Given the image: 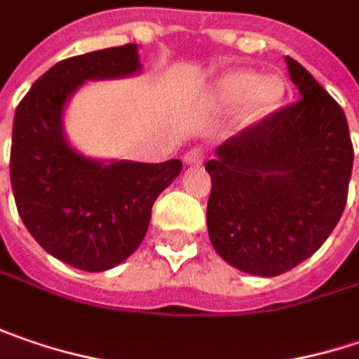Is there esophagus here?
Masks as SVG:
<instances>
[{
    "label": "esophagus",
    "mask_w": 359,
    "mask_h": 359,
    "mask_svg": "<svg viewBox=\"0 0 359 359\" xmlns=\"http://www.w3.org/2000/svg\"><path fill=\"white\" fill-rule=\"evenodd\" d=\"M203 152H201L199 148H193V150H189L187 154H184V162L189 164V166H195V164H201L203 162Z\"/></svg>",
    "instance_id": "1"
}]
</instances>
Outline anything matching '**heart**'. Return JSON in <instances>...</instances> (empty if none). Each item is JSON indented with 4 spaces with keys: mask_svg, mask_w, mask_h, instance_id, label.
I'll list each match as a JSON object with an SVG mask.
<instances>
[{
    "mask_svg": "<svg viewBox=\"0 0 359 359\" xmlns=\"http://www.w3.org/2000/svg\"><path fill=\"white\" fill-rule=\"evenodd\" d=\"M286 93V83L280 74H264L250 69H233L223 73L209 89V101L215 107H238V121L243 128L256 126L272 116Z\"/></svg>",
    "mask_w": 359,
    "mask_h": 359,
    "instance_id": "obj_1",
    "label": "heart"
}]
</instances>
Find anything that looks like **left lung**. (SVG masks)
I'll return each mask as SVG.
<instances>
[{"label":"left lung","mask_w":359,"mask_h":359,"mask_svg":"<svg viewBox=\"0 0 359 359\" xmlns=\"http://www.w3.org/2000/svg\"><path fill=\"white\" fill-rule=\"evenodd\" d=\"M286 67L301 101L225 140L205 164L215 252L266 278L323 245L346 209L353 166L344 109L294 58Z\"/></svg>","instance_id":"obj_1"}]
</instances>
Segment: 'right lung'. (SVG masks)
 Segmentation results:
<instances>
[{"label":"right lung","instance_id":"right-lung-1","mask_svg":"<svg viewBox=\"0 0 359 359\" xmlns=\"http://www.w3.org/2000/svg\"><path fill=\"white\" fill-rule=\"evenodd\" d=\"M140 71L137 44L60 60L13 116L10 177L18 213L50 256L79 270L103 272L128 260L148 231L154 201L182 170L179 158H89L65 136V107L87 81Z\"/></svg>","mask_w":359,"mask_h":359}]
</instances>
